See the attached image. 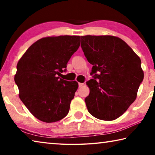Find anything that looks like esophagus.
Returning a JSON list of instances; mask_svg holds the SVG:
<instances>
[{
  "label": "esophagus",
  "instance_id": "obj_1",
  "mask_svg": "<svg viewBox=\"0 0 155 155\" xmlns=\"http://www.w3.org/2000/svg\"><path fill=\"white\" fill-rule=\"evenodd\" d=\"M83 85V83H78V87H82Z\"/></svg>",
  "mask_w": 155,
  "mask_h": 155
}]
</instances>
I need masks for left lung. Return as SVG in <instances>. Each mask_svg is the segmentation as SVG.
Listing matches in <instances>:
<instances>
[{
	"instance_id": "1",
	"label": "left lung",
	"mask_w": 155,
	"mask_h": 155,
	"mask_svg": "<svg viewBox=\"0 0 155 155\" xmlns=\"http://www.w3.org/2000/svg\"><path fill=\"white\" fill-rule=\"evenodd\" d=\"M81 48L93 65L85 99L89 113L102 120H114L135 101L143 79L141 59L121 39L111 35L81 36Z\"/></svg>"
}]
</instances>
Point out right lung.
Returning a JSON list of instances; mask_svg holds the SVG:
<instances>
[{"label":"right lung","instance_id":"right-lung-1","mask_svg":"<svg viewBox=\"0 0 155 155\" xmlns=\"http://www.w3.org/2000/svg\"><path fill=\"white\" fill-rule=\"evenodd\" d=\"M80 36L44 38L33 44L17 64L14 80L21 101L36 118L51 123L68 115L78 85L60 78L80 46Z\"/></svg>","mask_w":155,"mask_h":155}]
</instances>
